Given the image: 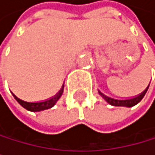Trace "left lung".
<instances>
[{
  "instance_id": "left-lung-1",
  "label": "left lung",
  "mask_w": 155,
  "mask_h": 155,
  "mask_svg": "<svg viewBox=\"0 0 155 155\" xmlns=\"http://www.w3.org/2000/svg\"><path fill=\"white\" fill-rule=\"evenodd\" d=\"M149 86L150 84L147 85V87L146 89L143 91L142 93H140L139 95L137 96H134V97H131V98H125V99H117V98H114V97H110V96H108L104 94L103 92L98 90V93L103 97V99L107 102V103H109L110 105L111 106H117V107H127V108H131V107L137 105L138 103H140L141 100L144 98V96L146 95V93L149 89Z\"/></svg>"
}]
</instances>
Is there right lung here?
Segmentation results:
<instances>
[{
  "instance_id": "obj_1",
  "label": "right lung",
  "mask_w": 155,
  "mask_h": 155,
  "mask_svg": "<svg viewBox=\"0 0 155 155\" xmlns=\"http://www.w3.org/2000/svg\"><path fill=\"white\" fill-rule=\"evenodd\" d=\"M63 91H64V84L62 85V87H61V89L57 93H56L53 97H50V98H48V99L44 100V101H40V102H27V101L21 100L17 96H15L13 93H12V95L14 97V99L16 100L18 103L21 105L24 109H26L27 110L41 111V110H48V109L52 108V107L57 103V101L60 99V97L62 96Z\"/></svg>"
}]
</instances>
